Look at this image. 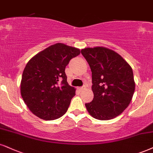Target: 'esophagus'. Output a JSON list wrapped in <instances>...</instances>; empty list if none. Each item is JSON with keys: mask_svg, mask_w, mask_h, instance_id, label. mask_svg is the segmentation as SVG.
I'll return each instance as SVG.
<instances>
[{"mask_svg": "<svg viewBox=\"0 0 153 153\" xmlns=\"http://www.w3.org/2000/svg\"><path fill=\"white\" fill-rule=\"evenodd\" d=\"M77 89H78L79 91H83V90H84V89H85V88H84V87H78V88H77Z\"/></svg>", "mask_w": 153, "mask_h": 153, "instance_id": "obj_1", "label": "esophagus"}]
</instances>
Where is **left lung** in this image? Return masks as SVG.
<instances>
[{"instance_id": "obj_1", "label": "left lung", "mask_w": 153, "mask_h": 153, "mask_svg": "<svg viewBox=\"0 0 153 153\" xmlns=\"http://www.w3.org/2000/svg\"><path fill=\"white\" fill-rule=\"evenodd\" d=\"M91 68L94 99L86 103L88 114L101 120L119 116L128 106L135 91L133 72L120 54L104 47L81 50Z\"/></svg>"}]
</instances>
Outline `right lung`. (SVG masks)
I'll return each instance as SVG.
<instances>
[{
    "label": "right lung",
    "mask_w": 153,
    "mask_h": 153,
    "mask_svg": "<svg viewBox=\"0 0 153 153\" xmlns=\"http://www.w3.org/2000/svg\"><path fill=\"white\" fill-rule=\"evenodd\" d=\"M79 54V49L56 43L29 60L22 75L20 93L34 115L51 120L67 112L76 89L68 84L65 67Z\"/></svg>",
    "instance_id": "1"
}]
</instances>
